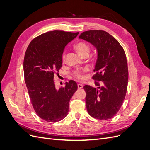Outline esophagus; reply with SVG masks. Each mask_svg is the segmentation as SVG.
I'll list each match as a JSON object with an SVG mask.
<instances>
[{
	"label": "esophagus",
	"mask_w": 150,
	"mask_h": 150,
	"mask_svg": "<svg viewBox=\"0 0 150 150\" xmlns=\"http://www.w3.org/2000/svg\"><path fill=\"white\" fill-rule=\"evenodd\" d=\"M83 85L82 84H78V89H81V88H83Z\"/></svg>",
	"instance_id": "esophagus-1"
}]
</instances>
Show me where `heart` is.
<instances>
[{
	"label": "heart",
	"instance_id": "1",
	"mask_svg": "<svg viewBox=\"0 0 150 150\" xmlns=\"http://www.w3.org/2000/svg\"><path fill=\"white\" fill-rule=\"evenodd\" d=\"M75 48L77 50V51L79 52L80 55L82 56L86 55V54H89L90 52V46L88 44H86L84 42H79L77 43L75 46ZM66 52H63L62 55V61H64L66 59ZM88 69L87 68H85L83 71H79V70H76L72 72V76H73L74 78L78 79H83L84 78V72L88 71Z\"/></svg>",
	"mask_w": 150,
	"mask_h": 150
}]
</instances>
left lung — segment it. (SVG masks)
<instances>
[{
	"mask_svg": "<svg viewBox=\"0 0 150 150\" xmlns=\"http://www.w3.org/2000/svg\"><path fill=\"white\" fill-rule=\"evenodd\" d=\"M79 38L91 43L98 50L96 73L93 76L97 88L84 86L87 111L94 118L111 119L122 106L128 87V68L124 49L104 30L85 31Z\"/></svg>",
	"mask_w": 150,
	"mask_h": 150,
	"instance_id": "left-lung-1",
	"label": "left lung"
}]
</instances>
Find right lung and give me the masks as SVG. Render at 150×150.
<instances>
[{
	"label": "right lung",
	"mask_w": 150,
	"mask_h": 150,
	"mask_svg": "<svg viewBox=\"0 0 150 150\" xmlns=\"http://www.w3.org/2000/svg\"><path fill=\"white\" fill-rule=\"evenodd\" d=\"M78 33L53 30L32 40L25 53L24 79L34 110L40 118L55 122L64 119L69 103L78 89L74 81L56 89L54 76L62 67L65 46Z\"/></svg>",
	"instance_id": "obj_1"
}]
</instances>
